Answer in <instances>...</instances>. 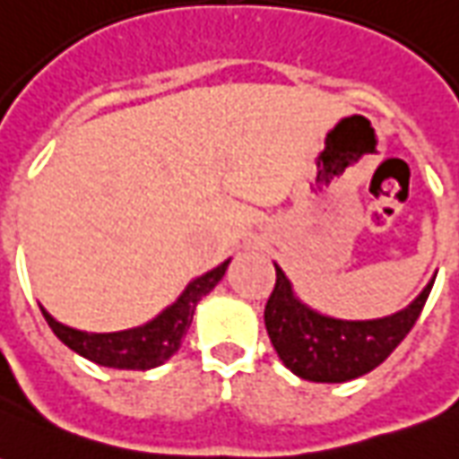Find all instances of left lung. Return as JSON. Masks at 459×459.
Returning <instances> with one entry per match:
<instances>
[{
  "mask_svg": "<svg viewBox=\"0 0 459 459\" xmlns=\"http://www.w3.org/2000/svg\"><path fill=\"white\" fill-rule=\"evenodd\" d=\"M275 290L265 305L268 337L292 374L317 384H344L384 364L413 329L435 282L430 280L411 305L394 315L337 319L305 305L280 265H275Z\"/></svg>",
  "mask_w": 459,
  "mask_h": 459,
  "instance_id": "left-lung-1",
  "label": "left lung"
}]
</instances>
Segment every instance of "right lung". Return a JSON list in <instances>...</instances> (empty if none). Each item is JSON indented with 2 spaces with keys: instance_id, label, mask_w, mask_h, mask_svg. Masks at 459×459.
Listing matches in <instances>:
<instances>
[{
  "instance_id": "add662e5",
  "label": "right lung",
  "mask_w": 459,
  "mask_h": 459,
  "mask_svg": "<svg viewBox=\"0 0 459 459\" xmlns=\"http://www.w3.org/2000/svg\"><path fill=\"white\" fill-rule=\"evenodd\" d=\"M229 263L230 258L223 260L219 268L191 280L186 290L177 298V302H171L169 307L161 309L157 317L140 327L122 329V332H81V329L56 322L44 307L41 312H44L48 327L54 329L56 337L88 361L108 366V368L147 371V368L161 366L179 351L181 339L191 327L196 305L201 302V298H206L211 290L219 285L221 278L226 275Z\"/></svg>"
}]
</instances>
